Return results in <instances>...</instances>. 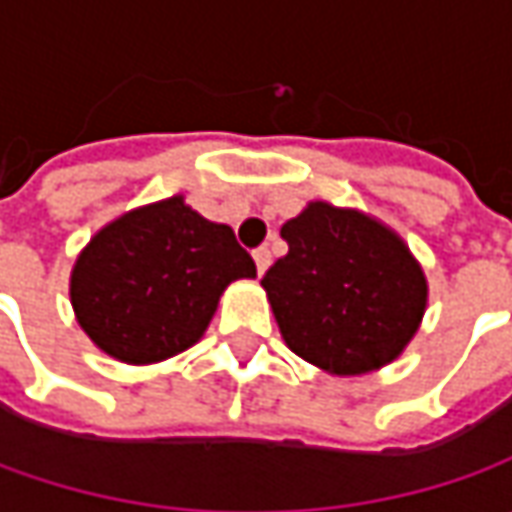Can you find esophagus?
Returning <instances> with one entry per match:
<instances>
[{"instance_id": "34e87169", "label": "esophagus", "mask_w": 512, "mask_h": 512, "mask_svg": "<svg viewBox=\"0 0 512 512\" xmlns=\"http://www.w3.org/2000/svg\"><path fill=\"white\" fill-rule=\"evenodd\" d=\"M253 262H256V270H259V273H265L267 267H270V250H267V247L253 250Z\"/></svg>"}]
</instances>
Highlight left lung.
I'll use <instances>...</instances> for the list:
<instances>
[{
	"label": "left lung",
	"instance_id": "left-lung-1",
	"mask_svg": "<svg viewBox=\"0 0 512 512\" xmlns=\"http://www.w3.org/2000/svg\"><path fill=\"white\" fill-rule=\"evenodd\" d=\"M287 256L262 279L285 344L330 376L396 362L422 327L427 276L382 219L330 202L282 225Z\"/></svg>",
	"mask_w": 512,
	"mask_h": 512
}]
</instances>
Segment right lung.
<instances>
[{
  "label": "right lung",
  "mask_w": 512,
  "mask_h": 512,
  "mask_svg": "<svg viewBox=\"0 0 512 512\" xmlns=\"http://www.w3.org/2000/svg\"><path fill=\"white\" fill-rule=\"evenodd\" d=\"M256 279L233 230L176 193L99 227L70 270L79 327L110 359L156 364L205 336L230 282Z\"/></svg>",
  "instance_id": "right-lung-1"
}]
</instances>
